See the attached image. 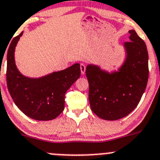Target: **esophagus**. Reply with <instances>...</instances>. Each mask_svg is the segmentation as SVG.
Returning <instances> with one entry per match:
<instances>
[{
	"label": "esophagus",
	"instance_id": "1",
	"mask_svg": "<svg viewBox=\"0 0 160 160\" xmlns=\"http://www.w3.org/2000/svg\"><path fill=\"white\" fill-rule=\"evenodd\" d=\"M80 71H81V74H83V75L85 73V72H86V66H85L84 64H80Z\"/></svg>",
	"mask_w": 160,
	"mask_h": 160
}]
</instances>
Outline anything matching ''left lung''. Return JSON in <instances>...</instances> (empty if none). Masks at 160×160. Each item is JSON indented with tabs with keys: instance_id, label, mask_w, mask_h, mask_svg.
<instances>
[{
	"instance_id": "1",
	"label": "left lung",
	"mask_w": 160,
	"mask_h": 160,
	"mask_svg": "<svg viewBox=\"0 0 160 160\" xmlns=\"http://www.w3.org/2000/svg\"><path fill=\"white\" fill-rule=\"evenodd\" d=\"M129 41L123 44L125 57L117 70H103L88 64L90 108L104 120L114 121L130 114L141 100L149 78L147 48L135 30L128 31Z\"/></svg>"
}]
</instances>
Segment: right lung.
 I'll return each mask as SVG.
<instances>
[{
  "mask_svg": "<svg viewBox=\"0 0 160 160\" xmlns=\"http://www.w3.org/2000/svg\"><path fill=\"white\" fill-rule=\"evenodd\" d=\"M23 35L13 38L7 55V84L14 104L25 115L37 121L56 118L64 110L65 93L80 77V63L40 77L23 75L18 69L14 52Z\"/></svg>",
  "mask_w": 160,
  "mask_h": 160,
  "instance_id": "add662e5",
  "label": "right lung"
}]
</instances>
